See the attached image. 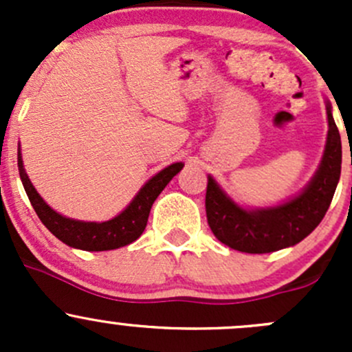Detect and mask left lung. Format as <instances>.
Here are the masks:
<instances>
[{
  "instance_id": "obj_1",
  "label": "left lung",
  "mask_w": 352,
  "mask_h": 352,
  "mask_svg": "<svg viewBox=\"0 0 352 352\" xmlns=\"http://www.w3.org/2000/svg\"><path fill=\"white\" fill-rule=\"evenodd\" d=\"M329 133L324 156L314 179L296 197L274 208L245 209L225 194L211 175L206 189V216L221 243L247 254H269L296 245L324 219L342 163L340 134L327 102Z\"/></svg>"
}]
</instances>
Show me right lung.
<instances>
[{
    "mask_svg": "<svg viewBox=\"0 0 352 352\" xmlns=\"http://www.w3.org/2000/svg\"><path fill=\"white\" fill-rule=\"evenodd\" d=\"M182 168V162L172 163L166 168H163L162 172L156 173L155 177H151L141 187L136 197L131 201V204L120 214H117L116 218L104 223L78 221V219L66 218V216L56 212L44 199L38 196V192L32 186L30 179H28L27 172H25L22 153H20L19 148L20 179H22L25 192H27L28 199H30L32 208L35 209L41 221L63 243L88 252L113 250V248L124 247V245H129L134 240L140 239L141 233L146 228L148 216H150L155 199L160 196V192L165 189L166 184Z\"/></svg>",
    "mask_w": 352,
    "mask_h": 352,
    "instance_id": "add662e5",
    "label": "right lung"
}]
</instances>
